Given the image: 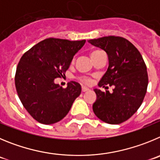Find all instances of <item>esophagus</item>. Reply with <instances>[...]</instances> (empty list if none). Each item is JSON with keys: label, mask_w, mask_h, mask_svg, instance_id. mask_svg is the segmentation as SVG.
Masks as SVG:
<instances>
[{"label": "esophagus", "mask_w": 160, "mask_h": 160, "mask_svg": "<svg viewBox=\"0 0 160 160\" xmlns=\"http://www.w3.org/2000/svg\"><path fill=\"white\" fill-rule=\"evenodd\" d=\"M89 89L88 88H85V87H82V92H87V91H88Z\"/></svg>", "instance_id": "esophagus-1"}]
</instances>
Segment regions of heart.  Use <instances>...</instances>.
I'll list each match as a JSON object with an SVG mask.
<instances>
[{
    "mask_svg": "<svg viewBox=\"0 0 160 160\" xmlns=\"http://www.w3.org/2000/svg\"><path fill=\"white\" fill-rule=\"evenodd\" d=\"M101 52L102 51H100V50H94V51H92V52H91V57H93L95 55H96V54H98V53ZM79 80H80L82 83H86V84H90V83H92V80H91L89 77H84V76L79 77Z\"/></svg>",
    "mask_w": 160,
    "mask_h": 160,
    "instance_id": "b5f03b06",
    "label": "heart"
}]
</instances>
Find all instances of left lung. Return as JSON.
Returning <instances> with one entry per match:
<instances>
[{
	"label": "left lung",
	"mask_w": 160,
	"mask_h": 160,
	"mask_svg": "<svg viewBox=\"0 0 160 160\" xmlns=\"http://www.w3.org/2000/svg\"><path fill=\"white\" fill-rule=\"evenodd\" d=\"M88 42L104 50L108 57V68L98 85L115 87L112 93L94 89L96 100L93 112L105 123H123L136 113L146 95L148 76L144 60L137 48L123 37L109 36Z\"/></svg>",
	"instance_id": "1"
}]
</instances>
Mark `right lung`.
I'll list each match as a JSON object with an SVG mask.
<instances>
[{
	"instance_id": "1",
	"label": "right lung",
	"mask_w": 160,
	"mask_h": 160,
	"mask_svg": "<svg viewBox=\"0 0 160 160\" xmlns=\"http://www.w3.org/2000/svg\"><path fill=\"white\" fill-rule=\"evenodd\" d=\"M85 41L48 38L21 57L16 71V89L24 108L39 123L52 124L61 120L81 93L77 82H69L63 88L54 80L64 76Z\"/></svg>"
}]
</instances>
